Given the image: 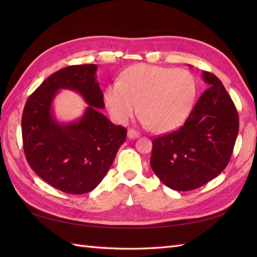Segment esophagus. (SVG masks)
I'll return each instance as SVG.
<instances>
[{
	"instance_id": "esophagus-1",
	"label": "esophagus",
	"mask_w": 257,
	"mask_h": 257,
	"mask_svg": "<svg viewBox=\"0 0 257 257\" xmlns=\"http://www.w3.org/2000/svg\"><path fill=\"white\" fill-rule=\"evenodd\" d=\"M127 137L129 139H137L139 137V134L134 129H129L128 133H127Z\"/></svg>"
}]
</instances>
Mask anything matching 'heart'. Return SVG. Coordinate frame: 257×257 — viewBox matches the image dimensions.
Instances as JSON below:
<instances>
[{"label": "heart", "instance_id": "heart-1", "mask_svg": "<svg viewBox=\"0 0 257 257\" xmlns=\"http://www.w3.org/2000/svg\"><path fill=\"white\" fill-rule=\"evenodd\" d=\"M195 92V80L188 70L136 64L107 87L105 105L118 123H127L139 109L144 125L169 133L188 118Z\"/></svg>", "mask_w": 257, "mask_h": 257}]
</instances>
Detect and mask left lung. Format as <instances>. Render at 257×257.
I'll use <instances>...</instances> for the list:
<instances>
[{"mask_svg":"<svg viewBox=\"0 0 257 257\" xmlns=\"http://www.w3.org/2000/svg\"><path fill=\"white\" fill-rule=\"evenodd\" d=\"M207 88L181 128L152 141L150 165L176 191L198 189L226 168L238 134V114L222 81L202 73Z\"/></svg>","mask_w":257,"mask_h":257,"instance_id":"1","label":"left lung"}]
</instances>
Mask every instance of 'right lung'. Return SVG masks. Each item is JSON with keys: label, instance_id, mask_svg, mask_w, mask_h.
Segmentation results:
<instances>
[{"label": "right lung", "instance_id": "add662e5", "mask_svg": "<svg viewBox=\"0 0 257 257\" xmlns=\"http://www.w3.org/2000/svg\"><path fill=\"white\" fill-rule=\"evenodd\" d=\"M97 65H74L54 73L27 99L22 116L26 160L52 187L69 194L94 190L105 178L127 136L99 109L105 108ZM79 93L87 103L77 120L59 122L52 103L59 90Z\"/></svg>", "mask_w": 257, "mask_h": 257}]
</instances>
